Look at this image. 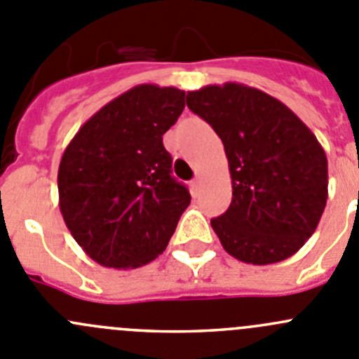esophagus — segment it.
<instances>
[{"label":"esophagus","mask_w":359,"mask_h":359,"mask_svg":"<svg viewBox=\"0 0 359 359\" xmlns=\"http://www.w3.org/2000/svg\"><path fill=\"white\" fill-rule=\"evenodd\" d=\"M200 184H201V180H200V177H194L193 179V182H191V186H193V189L196 191L198 187H200Z\"/></svg>","instance_id":"esophagus-1"}]
</instances>
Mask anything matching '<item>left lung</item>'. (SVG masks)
<instances>
[{
	"instance_id": "obj_1",
	"label": "left lung",
	"mask_w": 359,
	"mask_h": 359,
	"mask_svg": "<svg viewBox=\"0 0 359 359\" xmlns=\"http://www.w3.org/2000/svg\"><path fill=\"white\" fill-rule=\"evenodd\" d=\"M187 107L224 145L233 196L210 224L228 254L270 264L316 231L328 200V159L316 135L283 102L243 83L187 93Z\"/></svg>"
}]
</instances>
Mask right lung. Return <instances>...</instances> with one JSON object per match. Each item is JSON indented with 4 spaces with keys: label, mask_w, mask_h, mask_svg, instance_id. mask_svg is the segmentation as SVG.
Masks as SVG:
<instances>
[{
    "label": "right lung",
    "mask_w": 359,
    "mask_h": 359,
    "mask_svg": "<svg viewBox=\"0 0 359 359\" xmlns=\"http://www.w3.org/2000/svg\"><path fill=\"white\" fill-rule=\"evenodd\" d=\"M184 98L177 87H133L100 109L65 149L59 208L76 243L102 266L151 263L191 203L187 187L172 177V156L163 145Z\"/></svg>",
    "instance_id": "add662e5"
}]
</instances>
